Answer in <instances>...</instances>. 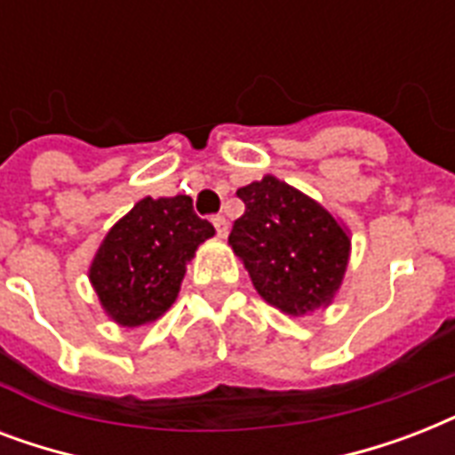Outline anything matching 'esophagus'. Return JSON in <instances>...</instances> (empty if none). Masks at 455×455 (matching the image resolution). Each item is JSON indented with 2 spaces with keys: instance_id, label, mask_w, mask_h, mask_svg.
I'll list each match as a JSON object with an SVG mask.
<instances>
[{
  "instance_id": "34e87169",
  "label": "esophagus",
  "mask_w": 455,
  "mask_h": 455,
  "mask_svg": "<svg viewBox=\"0 0 455 455\" xmlns=\"http://www.w3.org/2000/svg\"><path fill=\"white\" fill-rule=\"evenodd\" d=\"M212 224H214V228H217V234H220L221 238H227L228 221L224 220V217H220V214H217V217H214V220H212Z\"/></svg>"
}]
</instances>
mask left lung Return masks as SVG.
<instances>
[{
	"mask_svg": "<svg viewBox=\"0 0 455 455\" xmlns=\"http://www.w3.org/2000/svg\"><path fill=\"white\" fill-rule=\"evenodd\" d=\"M235 196L245 212L228 243L257 292L292 316L331 302L349 259V235L339 221L276 177L243 186Z\"/></svg>",
	"mask_w": 455,
	"mask_h": 455,
	"instance_id": "left-lung-1",
	"label": "left lung"
}]
</instances>
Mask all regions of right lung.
<instances>
[{"instance_id": "right-lung-1", "label": "right lung", "mask_w": 455, "mask_h": 455, "mask_svg": "<svg viewBox=\"0 0 455 455\" xmlns=\"http://www.w3.org/2000/svg\"><path fill=\"white\" fill-rule=\"evenodd\" d=\"M210 235L214 227L193 212L188 196L139 200L110 228L89 269L103 309L127 328L163 316L177 299L186 262Z\"/></svg>"}]
</instances>
